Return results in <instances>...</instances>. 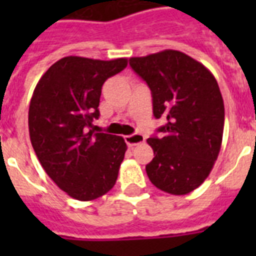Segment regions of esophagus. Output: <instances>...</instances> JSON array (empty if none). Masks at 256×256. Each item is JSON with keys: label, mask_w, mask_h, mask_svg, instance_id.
<instances>
[{"label": "esophagus", "mask_w": 256, "mask_h": 256, "mask_svg": "<svg viewBox=\"0 0 256 256\" xmlns=\"http://www.w3.org/2000/svg\"><path fill=\"white\" fill-rule=\"evenodd\" d=\"M124 140H126V144L132 148V146H136V144H144V136L140 132H136V134H132V136H124Z\"/></svg>", "instance_id": "esophagus-1"}]
</instances>
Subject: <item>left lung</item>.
<instances>
[{
	"instance_id": "left-lung-1",
	"label": "left lung",
	"mask_w": 256,
	"mask_h": 256,
	"mask_svg": "<svg viewBox=\"0 0 256 256\" xmlns=\"http://www.w3.org/2000/svg\"><path fill=\"white\" fill-rule=\"evenodd\" d=\"M130 66L152 90L154 116L166 120L160 136L148 140L154 152L148 179L164 192L188 194L204 182L220 152L224 104L218 82L178 50L132 57Z\"/></svg>"
}]
</instances>
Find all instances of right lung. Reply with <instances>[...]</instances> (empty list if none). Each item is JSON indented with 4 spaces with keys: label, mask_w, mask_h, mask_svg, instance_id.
Wrapping results in <instances>:
<instances>
[{
    "label": "right lung",
    "mask_w": 256,
    "mask_h": 256,
    "mask_svg": "<svg viewBox=\"0 0 256 256\" xmlns=\"http://www.w3.org/2000/svg\"><path fill=\"white\" fill-rule=\"evenodd\" d=\"M128 66L126 58H61L34 88L29 134L40 164L62 191L94 200L112 188L128 146L122 136L94 132L102 85Z\"/></svg>",
    "instance_id": "obj_1"
}]
</instances>
